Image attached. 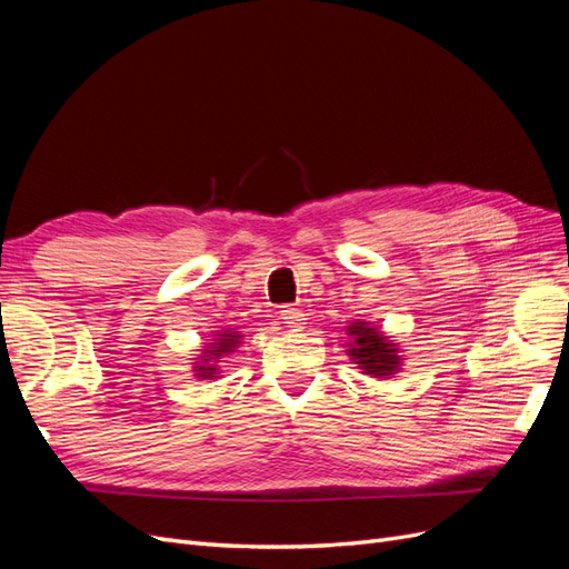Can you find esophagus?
I'll return each mask as SVG.
<instances>
[{
	"mask_svg": "<svg viewBox=\"0 0 569 569\" xmlns=\"http://www.w3.org/2000/svg\"><path fill=\"white\" fill-rule=\"evenodd\" d=\"M280 320L289 327V330H295V332H301V330H303V325H306L303 313H301V311H297V308H289V306H282Z\"/></svg>",
	"mask_w": 569,
	"mask_h": 569,
	"instance_id": "obj_1",
	"label": "esophagus"
}]
</instances>
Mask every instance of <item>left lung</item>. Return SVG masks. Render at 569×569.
<instances>
[{
  "label": "left lung",
  "mask_w": 569,
  "mask_h": 569,
  "mask_svg": "<svg viewBox=\"0 0 569 569\" xmlns=\"http://www.w3.org/2000/svg\"><path fill=\"white\" fill-rule=\"evenodd\" d=\"M347 335L353 339L349 341L347 353L360 370H366V375L391 377L393 372H399V349H396V343L387 339L377 327H372L370 322H353L349 325Z\"/></svg>",
  "instance_id": "1"
}]
</instances>
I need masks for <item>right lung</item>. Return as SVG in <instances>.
Instances as JSON below:
<instances>
[{"mask_svg":"<svg viewBox=\"0 0 569 569\" xmlns=\"http://www.w3.org/2000/svg\"><path fill=\"white\" fill-rule=\"evenodd\" d=\"M239 337H242V335H237V332H232V330L220 332V335L213 339L209 351H203L201 360L197 363V377H201V380H203V377H206V380H211V377H216V375H218V368H216L218 358H220L222 353H232V351L237 349Z\"/></svg>","mask_w":569,"mask_h":569,"instance_id":"right-lung-1","label":"right lung"}]
</instances>
